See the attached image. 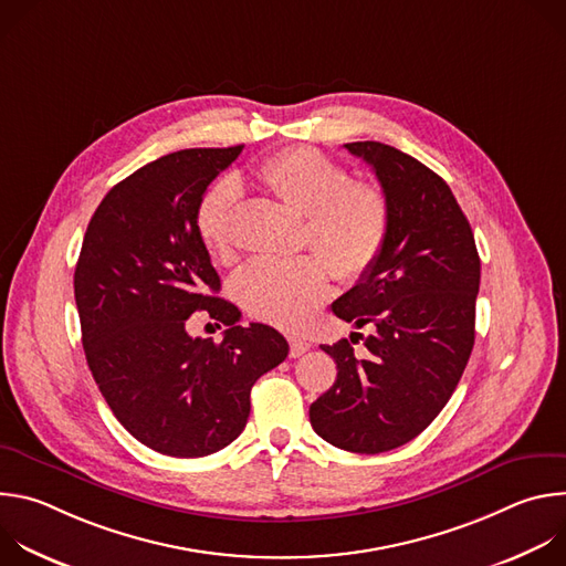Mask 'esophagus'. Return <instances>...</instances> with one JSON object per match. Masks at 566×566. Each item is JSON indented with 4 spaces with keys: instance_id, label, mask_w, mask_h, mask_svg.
<instances>
[{
    "instance_id": "1",
    "label": "esophagus",
    "mask_w": 566,
    "mask_h": 566,
    "mask_svg": "<svg viewBox=\"0 0 566 566\" xmlns=\"http://www.w3.org/2000/svg\"><path fill=\"white\" fill-rule=\"evenodd\" d=\"M311 349V345L306 343V340H302V338H297V336H291L289 338V356L291 358H300L304 352H308Z\"/></svg>"
}]
</instances>
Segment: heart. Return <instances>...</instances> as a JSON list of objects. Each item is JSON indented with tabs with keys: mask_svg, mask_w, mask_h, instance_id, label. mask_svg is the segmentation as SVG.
Instances as JSON below:
<instances>
[{
	"mask_svg": "<svg viewBox=\"0 0 566 566\" xmlns=\"http://www.w3.org/2000/svg\"><path fill=\"white\" fill-rule=\"evenodd\" d=\"M255 181L306 217L304 241L319 255L255 260L232 284L237 302L280 329H300L329 293V269L356 282L376 264L389 232V203L376 184L349 172L313 147H286L264 158ZM239 186L223 177L201 197L195 214L199 239L217 260L232 255Z\"/></svg>",
	"mask_w": 566,
	"mask_h": 566,
	"instance_id": "obj_1",
	"label": "heart"
}]
</instances>
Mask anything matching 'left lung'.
Segmentation results:
<instances>
[{
  "label": "left lung",
  "mask_w": 566,
  "mask_h": 566,
  "mask_svg": "<svg viewBox=\"0 0 566 566\" xmlns=\"http://www.w3.org/2000/svg\"><path fill=\"white\" fill-rule=\"evenodd\" d=\"M371 166L389 203L385 247L334 313L374 327L367 358L347 338L322 345L336 382L308 408L336 448L378 454L419 437L446 408L474 345L481 264L448 184L415 156L376 140L345 145ZM354 336V334H352Z\"/></svg>",
  "instance_id": "8db88e82"
}]
</instances>
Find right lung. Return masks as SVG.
Returning <instances> with one entry per match:
<instances>
[{
    "instance_id": "obj_1",
    "label": "right lung",
    "mask_w": 566,
    "mask_h": 566,
    "mask_svg": "<svg viewBox=\"0 0 566 566\" xmlns=\"http://www.w3.org/2000/svg\"><path fill=\"white\" fill-rule=\"evenodd\" d=\"M195 147L160 156L116 184L96 208L73 275L83 347L120 426L168 457H206L247 428L255 380L289 343L269 325L241 327L199 239L195 214L212 179L241 154ZM203 310L229 327L192 339Z\"/></svg>"
}]
</instances>
